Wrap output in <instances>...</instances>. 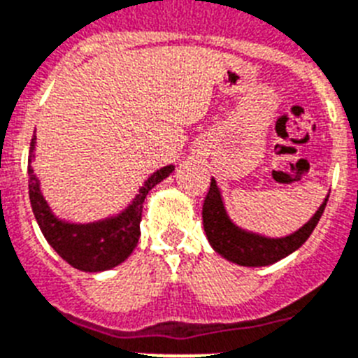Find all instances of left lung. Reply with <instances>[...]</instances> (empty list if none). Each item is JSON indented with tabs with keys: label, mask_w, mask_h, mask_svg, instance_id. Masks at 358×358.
<instances>
[{
	"label": "left lung",
	"mask_w": 358,
	"mask_h": 358,
	"mask_svg": "<svg viewBox=\"0 0 358 358\" xmlns=\"http://www.w3.org/2000/svg\"><path fill=\"white\" fill-rule=\"evenodd\" d=\"M328 197L320 204L315 215L295 234L280 237V239H271V237L243 230L230 221L224 204H222L221 192L217 188L215 179H212L208 195L203 204L204 231H206L212 248L228 261L235 262L239 266H268V264L288 257L289 253H293L306 243L324 212Z\"/></svg>",
	"instance_id": "left-lung-1"
}]
</instances>
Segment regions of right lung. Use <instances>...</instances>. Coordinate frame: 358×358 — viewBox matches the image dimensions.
Instances as JSON below:
<instances>
[{"mask_svg":"<svg viewBox=\"0 0 358 358\" xmlns=\"http://www.w3.org/2000/svg\"><path fill=\"white\" fill-rule=\"evenodd\" d=\"M34 148H36V136L30 141L29 152V197L34 217L48 244L70 266L90 273L110 270L127 261L141 235L139 224H141L143 203L146 195L155 185L173 172L172 164L152 173L139 188V194L136 195L132 204L119 215L97 222H88V224H74L57 219L48 208L47 201L43 199L38 177L30 166Z\"/></svg>","mask_w":358,"mask_h":358,"instance_id":"right-lung-1","label":"right lung"}]
</instances>
